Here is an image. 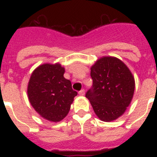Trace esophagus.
Here are the masks:
<instances>
[{"instance_id": "1", "label": "esophagus", "mask_w": 157, "mask_h": 157, "mask_svg": "<svg viewBox=\"0 0 157 157\" xmlns=\"http://www.w3.org/2000/svg\"><path fill=\"white\" fill-rule=\"evenodd\" d=\"M78 94H79V95L83 96V95H84V94H85V90H84V89L81 90H80L79 92H78Z\"/></svg>"}]
</instances>
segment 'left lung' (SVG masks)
<instances>
[{"label":"left lung","instance_id":"1","mask_svg":"<svg viewBox=\"0 0 157 157\" xmlns=\"http://www.w3.org/2000/svg\"><path fill=\"white\" fill-rule=\"evenodd\" d=\"M93 86L86 94L102 121L116 120L132 100L134 78L124 63L116 57L101 58L91 67Z\"/></svg>","mask_w":157,"mask_h":157}]
</instances>
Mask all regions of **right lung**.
I'll use <instances>...</instances> for the list:
<instances>
[{"instance_id": "right-lung-1", "label": "right lung", "mask_w": 157, "mask_h": 157, "mask_svg": "<svg viewBox=\"0 0 157 157\" xmlns=\"http://www.w3.org/2000/svg\"><path fill=\"white\" fill-rule=\"evenodd\" d=\"M63 74L64 68L59 63H45L33 71L29 81L27 94L30 104L40 116L49 121L63 120L78 94Z\"/></svg>"}]
</instances>
